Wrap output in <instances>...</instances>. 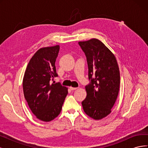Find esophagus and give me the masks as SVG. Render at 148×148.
Here are the masks:
<instances>
[{"mask_svg": "<svg viewBox=\"0 0 148 148\" xmlns=\"http://www.w3.org/2000/svg\"><path fill=\"white\" fill-rule=\"evenodd\" d=\"M78 88H74V87H70V89H71V90H72V91H73V90H75V89H78Z\"/></svg>", "mask_w": 148, "mask_h": 148, "instance_id": "1", "label": "esophagus"}]
</instances>
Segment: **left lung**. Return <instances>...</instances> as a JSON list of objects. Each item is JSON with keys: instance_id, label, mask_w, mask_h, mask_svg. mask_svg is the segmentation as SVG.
<instances>
[{"instance_id": "1", "label": "left lung", "mask_w": 148, "mask_h": 148, "mask_svg": "<svg viewBox=\"0 0 148 148\" xmlns=\"http://www.w3.org/2000/svg\"><path fill=\"white\" fill-rule=\"evenodd\" d=\"M86 56L91 82L85 87L86 97L82 104L84 112L95 120L110 114L120 88V71L114 53L99 39L79 41Z\"/></svg>"}]
</instances>
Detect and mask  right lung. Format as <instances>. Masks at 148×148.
<instances>
[{
	"mask_svg": "<svg viewBox=\"0 0 148 148\" xmlns=\"http://www.w3.org/2000/svg\"><path fill=\"white\" fill-rule=\"evenodd\" d=\"M59 45L39 49L31 57L25 71L23 89L33 114L50 122L60 113L68 88L52 81L57 77L55 62Z\"/></svg>",
	"mask_w": 148,
	"mask_h": 148,
	"instance_id": "1",
	"label": "right lung"
}]
</instances>
